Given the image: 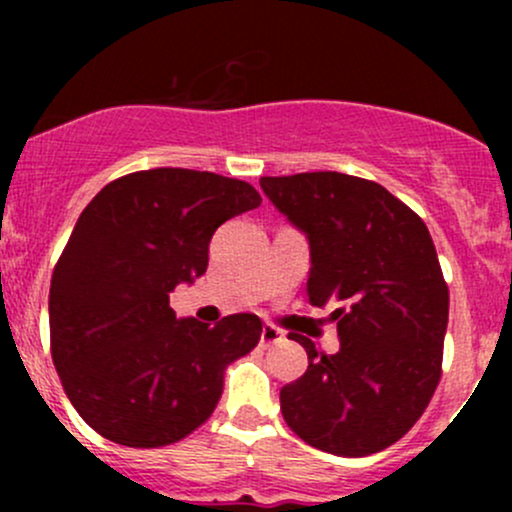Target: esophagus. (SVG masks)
I'll return each instance as SVG.
<instances>
[{
  "mask_svg": "<svg viewBox=\"0 0 512 512\" xmlns=\"http://www.w3.org/2000/svg\"><path fill=\"white\" fill-rule=\"evenodd\" d=\"M281 339H284V334H281V330H276L274 325H264V327H262V334H260V344L264 346V349H269V346L279 344Z\"/></svg>",
  "mask_w": 512,
  "mask_h": 512,
  "instance_id": "obj_1",
  "label": "esophagus"
}]
</instances>
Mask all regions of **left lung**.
I'll list each match as a JSON object with an SVG mask.
<instances>
[{"label": "left lung", "mask_w": 512, "mask_h": 512, "mask_svg": "<svg viewBox=\"0 0 512 512\" xmlns=\"http://www.w3.org/2000/svg\"><path fill=\"white\" fill-rule=\"evenodd\" d=\"M260 185L308 238V301L332 305L339 334L337 354H325L289 332L308 370L281 387L284 421L332 455L390 448L426 411L443 366L450 296L431 233L373 180L320 170Z\"/></svg>", "instance_id": "left-lung-1"}]
</instances>
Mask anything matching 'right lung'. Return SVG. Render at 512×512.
<instances>
[{"label":"right lung","instance_id":"1","mask_svg":"<svg viewBox=\"0 0 512 512\" xmlns=\"http://www.w3.org/2000/svg\"><path fill=\"white\" fill-rule=\"evenodd\" d=\"M255 187L187 168L122 175L88 202L50 284V351L69 402L127 448H163L214 414L223 370L262 320H178L170 291L207 272L223 221L260 207Z\"/></svg>","mask_w":512,"mask_h":512}]
</instances>
